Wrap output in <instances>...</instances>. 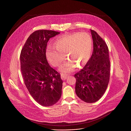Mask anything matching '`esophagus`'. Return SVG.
<instances>
[{
    "mask_svg": "<svg viewBox=\"0 0 131 131\" xmlns=\"http://www.w3.org/2000/svg\"><path fill=\"white\" fill-rule=\"evenodd\" d=\"M68 77V75L67 74H64V73H62L61 74V78L63 80H65Z\"/></svg>",
    "mask_w": 131,
    "mask_h": 131,
    "instance_id": "obj_1",
    "label": "esophagus"
}]
</instances>
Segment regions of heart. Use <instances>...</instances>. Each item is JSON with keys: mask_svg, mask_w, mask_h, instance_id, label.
<instances>
[{"mask_svg": "<svg viewBox=\"0 0 131 131\" xmlns=\"http://www.w3.org/2000/svg\"><path fill=\"white\" fill-rule=\"evenodd\" d=\"M93 42L86 32H73L62 35L55 40L54 45H49L46 55L54 66H59L66 57L69 58L59 68L60 71L70 72L84 65L89 60L92 51Z\"/></svg>", "mask_w": 131, "mask_h": 131, "instance_id": "obj_1", "label": "heart"}]
</instances>
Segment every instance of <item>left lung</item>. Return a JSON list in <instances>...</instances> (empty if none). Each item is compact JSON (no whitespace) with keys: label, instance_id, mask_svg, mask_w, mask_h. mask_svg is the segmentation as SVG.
Here are the masks:
<instances>
[{"label":"left lung","instance_id":"left-lung-1","mask_svg":"<svg viewBox=\"0 0 131 131\" xmlns=\"http://www.w3.org/2000/svg\"><path fill=\"white\" fill-rule=\"evenodd\" d=\"M91 32L93 41V51L85 66L74 74L76 79L75 91L83 101L94 103L104 94L110 78V63L108 46L94 30Z\"/></svg>","mask_w":131,"mask_h":131}]
</instances>
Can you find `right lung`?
<instances>
[{
    "mask_svg": "<svg viewBox=\"0 0 131 131\" xmlns=\"http://www.w3.org/2000/svg\"><path fill=\"white\" fill-rule=\"evenodd\" d=\"M60 33L49 30L34 31L27 39L20 54L25 84L33 99L43 106L53 105L62 95L61 74L49 65L46 58L48 41Z\"/></svg>",
    "mask_w": 131,
    "mask_h": 131,
    "instance_id": "obj_1",
    "label": "right lung"
}]
</instances>
